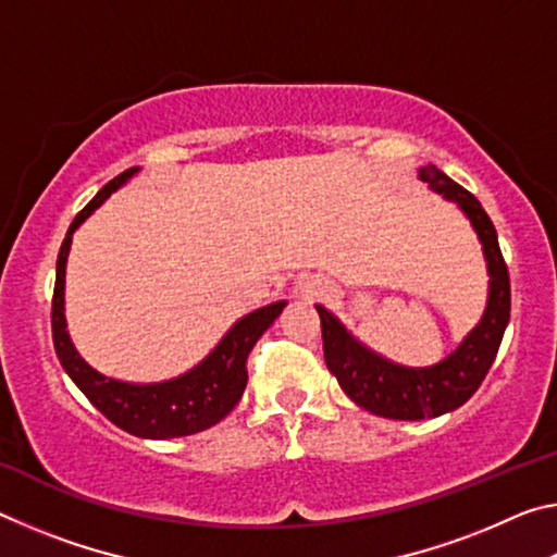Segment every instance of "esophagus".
I'll return each mask as SVG.
<instances>
[{
    "label": "esophagus",
    "instance_id": "1",
    "mask_svg": "<svg viewBox=\"0 0 557 557\" xmlns=\"http://www.w3.org/2000/svg\"><path fill=\"white\" fill-rule=\"evenodd\" d=\"M299 292L305 297H319L322 295V285H319V282H301V287H299Z\"/></svg>",
    "mask_w": 557,
    "mask_h": 557
}]
</instances>
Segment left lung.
Wrapping results in <instances>:
<instances>
[{"label":"left lung","instance_id":"1","mask_svg":"<svg viewBox=\"0 0 557 557\" xmlns=\"http://www.w3.org/2000/svg\"><path fill=\"white\" fill-rule=\"evenodd\" d=\"M418 176L442 199L455 201L474 228L488 272V297L479 324L461 338L449 356L425 369L393 363L358 342L326 307L317 305L322 319L324 361L342 391L358 408L388 420H425L457 410L482 385L492 369L498 346L511 317V282L498 248L496 228L486 211L467 188L440 172L435 164L420 166Z\"/></svg>","mask_w":557,"mask_h":557}]
</instances>
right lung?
I'll list each match as a JSON object with an SVG mask.
<instances>
[{
    "label": "right lung",
    "mask_w": 557,
    "mask_h": 557,
    "mask_svg": "<svg viewBox=\"0 0 557 557\" xmlns=\"http://www.w3.org/2000/svg\"><path fill=\"white\" fill-rule=\"evenodd\" d=\"M137 172L139 166H132L102 186L96 199L75 215L69 233H65L59 260H55L51 305L53 346L71 381L120 430L145 440L186 437L221 422L238 405L245 385H248V371H245L248 354L282 314L287 301H272V305L240 317L201 363H196L194 369L176 375V379L159 383H129L110 379V375L92 369L86 358L75 351L69 329H65V262H69L73 233L78 231V225Z\"/></svg>",
    "instance_id": "1"
}]
</instances>
